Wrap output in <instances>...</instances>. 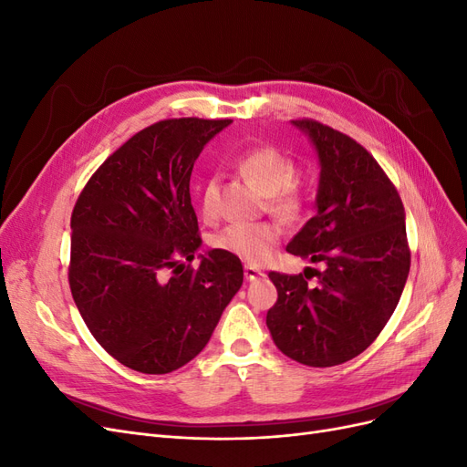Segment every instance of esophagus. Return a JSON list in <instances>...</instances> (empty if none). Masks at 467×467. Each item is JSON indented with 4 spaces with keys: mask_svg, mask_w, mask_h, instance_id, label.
Returning a JSON list of instances; mask_svg holds the SVG:
<instances>
[{
    "mask_svg": "<svg viewBox=\"0 0 467 467\" xmlns=\"http://www.w3.org/2000/svg\"><path fill=\"white\" fill-rule=\"evenodd\" d=\"M244 275H245V280H249V282H253V280H257V278L265 276V273H263V271H259L257 266H251V265H245V268H244Z\"/></svg>",
    "mask_w": 467,
    "mask_h": 467,
    "instance_id": "1",
    "label": "esophagus"
}]
</instances>
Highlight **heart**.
Here are the masks:
<instances>
[{
	"label": "heart",
	"instance_id": "b5f03b06",
	"mask_svg": "<svg viewBox=\"0 0 467 467\" xmlns=\"http://www.w3.org/2000/svg\"><path fill=\"white\" fill-rule=\"evenodd\" d=\"M237 173L251 182L261 194L266 196L268 210L282 220H298L306 210V192L294 182L296 165L290 155L278 148L265 146L245 151L235 161ZM218 196V182L210 179L204 182L201 204L204 214L214 212ZM280 239V228L275 222L230 223L214 235V247L230 253L249 265H261L271 255L273 247Z\"/></svg>",
	"mask_w": 467,
	"mask_h": 467
}]
</instances>
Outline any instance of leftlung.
Here are the masks:
<instances>
[{
    "mask_svg": "<svg viewBox=\"0 0 467 467\" xmlns=\"http://www.w3.org/2000/svg\"><path fill=\"white\" fill-rule=\"evenodd\" d=\"M319 161L316 216L286 251L312 266L304 275L268 273L278 300L266 327L292 360L327 368L358 357L398 307L411 265L405 210L372 155L347 134L316 120H292ZM317 276V285L308 278Z\"/></svg>",
    "mask_w": 467,
    "mask_h": 467,
    "instance_id": "8db88e82",
    "label": "left lung"
}]
</instances>
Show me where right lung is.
I'll list each match as a JSON object with an SVG mask.
<instances>
[{
  "mask_svg": "<svg viewBox=\"0 0 467 467\" xmlns=\"http://www.w3.org/2000/svg\"><path fill=\"white\" fill-rule=\"evenodd\" d=\"M232 120L171 119L134 134L97 169L72 214L69 288L95 341L142 374H167L210 341L244 285L237 257L202 245L191 173Z\"/></svg>",
  "mask_w": 467,
  "mask_h": 467,
  "instance_id": "1",
  "label": "right lung"
}]
</instances>
